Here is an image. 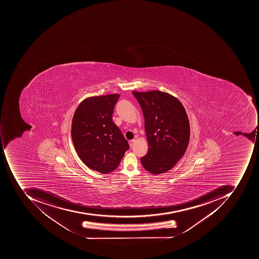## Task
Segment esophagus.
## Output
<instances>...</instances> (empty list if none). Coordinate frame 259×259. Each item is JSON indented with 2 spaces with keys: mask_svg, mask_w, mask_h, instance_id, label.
<instances>
[{
  "mask_svg": "<svg viewBox=\"0 0 259 259\" xmlns=\"http://www.w3.org/2000/svg\"><path fill=\"white\" fill-rule=\"evenodd\" d=\"M135 142H136L135 139H133V140L129 141V145H130L131 147H132V146H134V143H135Z\"/></svg>",
  "mask_w": 259,
  "mask_h": 259,
  "instance_id": "1",
  "label": "esophagus"
}]
</instances>
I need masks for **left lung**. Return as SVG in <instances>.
Returning a JSON list of instances; mask_svg holds the SVG:
<instances>
[{
    "label": "left lung",
    "mask_w": 259,
    "mask_h": 259,
    "mask_svg": "<svg viewBox=\"0 0 259 259\" xmlns=\"http://www.w3.org/2000/svg\"><path fill=\"white\" fill-rule=\"evenodd\" d=\"M140 104L145 118L149 144L142 166L152 175L172 169L188 148L190 124L182 103L167 93L152 90L132 92Z\"/></svg>",
    "instance_id": "8db88e82"
}]
</instances>
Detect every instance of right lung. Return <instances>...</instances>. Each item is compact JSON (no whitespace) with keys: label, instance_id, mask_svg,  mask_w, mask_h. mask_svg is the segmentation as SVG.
I'll list each match as a JSON object with an SVG mask.
<instances>
[{"label":"right lung","instance_id":"right-lung-1","mask_svg":"<svg viewBox=\"0 0 259 259\" xmlns=\"http://www.w3.org/2000/svg\"><path fill=\"white\" fill-rule=\"evenodd\" d=\"M119 97L84 99L72 119L71 138L78 156L89 168L101 174L114 170L129 149L128 142L112 119Z\"/></svg>","mask_w":259,"mask_h":259}]
</instances>
